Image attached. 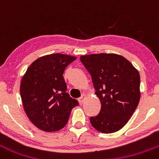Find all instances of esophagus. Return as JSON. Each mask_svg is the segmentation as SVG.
I'll use <instances>...</instances> for the list:
<instances>
[{
	"label": "esophagus",
	"instance_id": "obj_1",
	"mask_svg": "<svg viewBox=\"0 0 159 159\" xmlns=\"http://www.w3.org/2000/svg\"><path fill=\"white\" fill-rule=\"evenodd\" d=\"M86 94H83V95H82L81 97H80L79 100H79L80 104H83V102H84V100H85V98H86Z\"/></svg>",
	"mask_w": 159,
	"mask_h": 159
}]
</instances>
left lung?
Masks as SVG:
<instances>
[{"label": "left lung", "instance_id": "8db88e82", "mask_svg": "<svg viewBox=\"0 0 159 159\" xmlns=\"http://www.w3.org/2000/svg\"><path fill=\"white\" fill-rule=\"evenodd\" d=\"M80 61L90 73L101 109L89 120L102 133L121 129L131 117L140 100V75L131 62L117 54L87 55Z\"/></svg>", "mask_w": 159, "mask_h": 159}]
</instances>
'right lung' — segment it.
<instances>
[{"label":"right lung","mask_w":159,"mask_h":159,"mask_svg":"<svg viewBox=\"0 0 159 159\" xmlns=\"http://www.w3.org/2000/svg\"><path fill=\"white\" fill-rule=\"evenodd\" d=\"M76 57L56 53L31 64L20 86L27 116L34 126L46 132L59 131L68 122L71 111L79 105L66 93L65 69Z\"/></svg>","instance_id":"1"}]
</instances>
